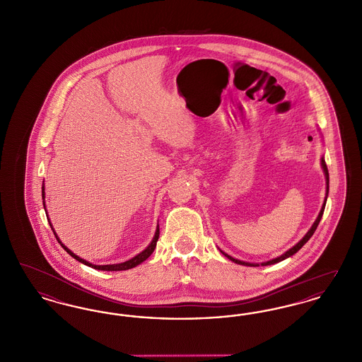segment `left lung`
<instances>
[{
    "mask_svg": "<svg viewBox=\"0 0 362 362\" xmlns=\"http://www.w3.org/2000/svg\"><path fill=\"white\" fill-rule=\"evenodd\" d=\"M322 167H323V171H325V175H326V180H327V195H328V170L327 165H326V161H325V158H322ZM326 201H327V197H326V199H325V204H323V206H322V210H320V213H319V216H317V218H316V221L313 223L312 225V228H310V230H308V233L301 239V240L298 241L293 248H291L289 251H286L284 255H281V257H278L276 259H272V260H269V262H264V263H262V266H267V264H274V263H278V262H281V260H284V259L289 258V257H292L293 254H296L307 241L310 240V238H312V235L315 233V230H316V228H317V225L320 223V220H322V216H323V211H325V207H326ZM223 252V251H221ZM225 257L228 259H230L232 262H235V263H238V264H244V266H254V267H257L259 264L257 263H247V262H243V260H238V259L232 258V257H229V255H226L225 252H223Z\"/></svg>",
    "mask_w": 362,
    "mask_h": 362,
    "instance_id": "obj_1",
    "label": "left lung"
}]
</instances>
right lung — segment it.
<instances>
[{"mask_svg": "<svg viewBox=\"0 0 362 362\" xmlns=\"http://www.w3.org/2000/svg\"><path fill=\"white\" fill-rule=\"evenodd\" d=\"M42 197H43V199H45V187H42ZM45 205V204H43ZM54 232V230H52ZM55 235V233H54ZM158 235H160V229H158V226H157V229H156V235L155 238H153V240L152 243L148 245V248H145L141 254H138L137 257H134L133 259H130V260H127V262H123V263H119V264H104V266H98V264H92V263H89V262H86L84 259L80 258V257H77V255H74L70 250H68L59 239L57 238V235H55V238H57V240L58 243L64 247V250L69 254L70 257H73V258L76 259V260H78V262H81V263H84L86 266H89V267H93V269H98V270H104V272H121V270H129V269H133V267H136L137 264L139 263H142L144 260H146V259L149 258L151 255H152V252L155 251L156 248V243L158 240Z\"/></svg>", "mask_w": 362, "mask_h": 362, "instance_id": "right-lung-1", "label": "right lung"}]
</instances>
